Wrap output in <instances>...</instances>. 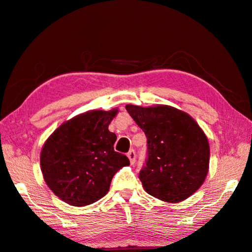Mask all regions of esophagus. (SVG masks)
Wrapping results in <instances>:
<instances>
[{"mask_svg":"<svg viewBox=\"0 0 252 252\" xmlns=\"http://www.w3.org/2000/svg\"><path fill=\"white\" fill-rule=\"evenodd\" d=\"M127 157H128L130 163H132V165H134L135 160H136V152H135L134 149H132V150L128 151V153H127Z\"/></svg>","mask_w":252,"mask_h":252,"instance_id":"obj_1","label":"esophagus"}]
</instances>
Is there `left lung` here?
I'll return each instance as SVG.
<instances>
[{"label":"left lung","instance_id":"8db88e82","mask_svg":"<svg viewBox=\"0 0 252 252\" xmlns=\"http://www.w3.org/2000/svg\"><path fill=\"white\" fill-rule=\"evenodd\" d=\"M147 136L148 157L138 178L149 194L181 202L201 187L209 168L207 136L191 116L169 105L127 104Z\"/></svg>","mask_w":252,"mask_h":252}]
</instances>
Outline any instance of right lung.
<instances>
[{"mask_svg": "<svg viewBox=\"0 0 252 252\" xmlns=\"http://www.w3.org/2000/svg\"><path fill=\"white\" fill-rule=\"evenodd\" d=\"M117 111L76 116L58 127L43 145L41 167L47 187L69 205L83 207L100 200L114 175L129 165L125 155L115 151L117 136L108 129Z\"/></svg>", "mask_w": 252, "mask_h": 252, "instance_id": "obj_1", "label": "right lung"}]
</instances>
